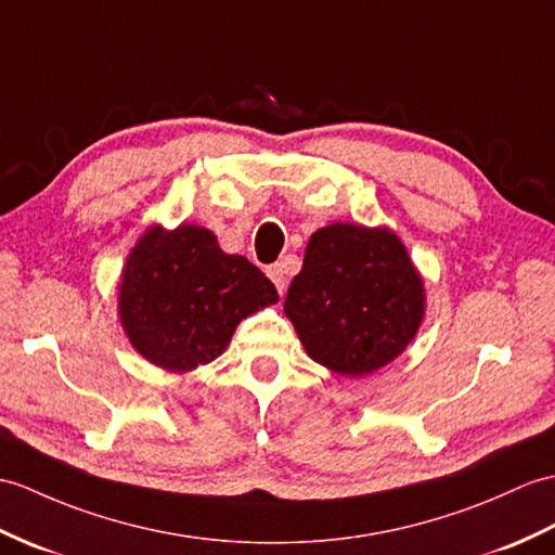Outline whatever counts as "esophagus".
Here are the masks:
<instances>
[{
  "mask_svg": "<svg viewBox=\"0 0 555 555\" xmlns=\"http://www.w3.org/2000/svg\"><path fill=\"white\" fill-rule=\"evenodd\" d=\"M267 276L272 279V283L276 286L279 295L286 293V272H283L281 264H272V267H269V269H267Z\"/></svg>",
  "mask_w": 555,
  "mask_h": 555,
  "instance_id": "34e87169",
  "label": "esophagus"
}]
</instances>
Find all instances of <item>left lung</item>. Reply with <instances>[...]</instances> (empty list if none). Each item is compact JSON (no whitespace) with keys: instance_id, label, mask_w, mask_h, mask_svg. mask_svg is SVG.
<instances>
[{"instance_id":"1","label":"left lung","mask_w":555,"mask_h":555,"mask_svg":"<svg viewBox=\"0 0 555 555\" xmlns=\"http://www.w3.org/2000/svg\"><path fill=\"white\" fill-rule=\"evenodd\" d=\"M283 312L317 364L359 378L390 364L414 340L425 288L390 229L336 222L309 238Z\"/></svg>"}]
</instances>
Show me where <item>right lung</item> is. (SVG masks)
Instances as JSON below:
<instances>
[{
    "label": "right lung",
    "mask_w": 555,
    "mask_h": 555,
    "mask_svg": "<svg viewBox=\"0 0 555 555\" xmlns=\"http://www.w3.org/2000/svg\"><path fill=\"white\" fill-rule=\"evenodd\" d=\"M279 293L243 255H227L210 229L151 227L127 255L118 314L134 350L165 371L186 373L227 350L241 319Z\"/></svg>",
    "instance_id": "add662e5"
}]
</instances>
